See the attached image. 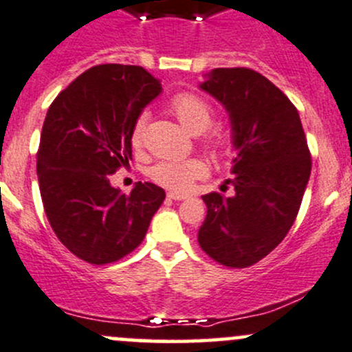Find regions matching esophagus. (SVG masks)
Listing matches in <instances>:
<instances>
[{"label":"esophagus","mask_w":352,"mask_h":352,"mask_svg":"<svg viewBox=\"0 0 352 352\" xmlns=\"http://www.w3.org/2000/svg\"><path fill=\"white\" fill-rule=\"evenodd\" d=\"M166 197H168L170 201H184V199H187V194H180V192H168Z\"/></svg>","instance_id":"esophagus-1"}]
</instances>
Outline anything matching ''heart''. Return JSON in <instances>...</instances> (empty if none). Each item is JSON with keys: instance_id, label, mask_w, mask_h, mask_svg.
<instances>
[{"instance_id": "obj_1", "label": "heart", "mask_w": 352, "mask_h": 352, "mask_svg": "<svg viewBox=\"0 0 352 352\" xmlns=\"http://www.w3.org/2000/svg\"><path fill=\"white\" fill-rule=\"evenodd\" d=\"M170 109L175 114L177 120L192 133H202L201 142L209 148L212 153L226 155L231 151V142L221 135L204 133L212 124L214 109L209 102L194 92H180L170 102ZM145 114L136 118L131 129V146L140 150L145 140ZM207 173V165L204 160L197 157L186 158V160H166L158 162L150 168V179L158 186L170 188V190L182 192L187 190L194 184V180L202 179Z\"/></svg>"}]
</instances>
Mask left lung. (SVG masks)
Returning <instances> with one entry per match:
<instances>
[{"label":"left lung","mask_w":352,"mask_h":352,"mask_svg":"<svg viewBox=\"0 0 352 352\" xmlns=\"http://www.w3.org/2000/svg\"><path fill=\"white\" fill-rule=\"evenodd\" d=\"M231 118L234 195H202L199 244L217 263L248 268L272 253L295 223L312 160L298 111L256 70L214 69L201 84Z\"/></svg>","instance_id":"8db88e82"}]
</instances>
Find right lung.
<instances>
[{
	"label": "right lung",
	"instance_id": "add662e5",
	"mask_svg": "<svg viewBox=\"0 0 352 352\" xmlns=\"http://www.w3.org/2000/svg\"><path fill=\"white\" fill-rule=\"evenodd\" d=\"M162 86L140 65L102 64L80 74L50 104L36 151L47 219L72 254L91 265L142 244L165 190L138 182L121 194L109 175L131 160V129Z\"/></svg>",
	"mask_w": 352,
	"mask_h": 352
}]
</instances>
